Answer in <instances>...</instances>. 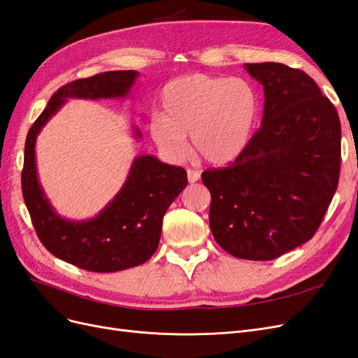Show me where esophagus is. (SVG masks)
Wrapping results in <instances>:
<instances>
[{
  "label": "esophagus",
  "instance_id": "1",
  "mask_svg": "<svg viewBox=\"0 0 358 358\" xmlns=\"http://www.w3.org/2000/svg\"><path fill=\"white\" fill-rule=\"evenodd\" d=\"M201 178V172L195 169H187V180L189 182H196Z\"/></svg>",
  "mask_w": 358,
  "mask_h": 358
}]
</instances>
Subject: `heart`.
<instances>
[{
	"mask_svg": "<svg viewBox=\"0 0 358 358\" xmlns=\"http://www.w3.org/2000/svg\"><path fill=\"white\" fill-rule=\"evenodd\" d=\"M257 87L241 76L192 73L172 79L162 93V117L151 121V138L171 160L187 156L190 135L196 155L214 165L238 159L249 147L259 118Z\"/></svg>",
	"mask_w": 358,
	"mask_h": 358,
	"instance_id": "heart-1",
	"label": "heart"
}]
</instances>
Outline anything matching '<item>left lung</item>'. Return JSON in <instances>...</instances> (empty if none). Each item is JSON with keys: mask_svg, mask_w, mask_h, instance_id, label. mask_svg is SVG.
Segmentation results:
<instances>
[{"mask_svg": "<svg viewBox=\"0 0 358 358\" xmlns=\"http://www.w3.org/2000/svg\"><path fill=\"white\" fill-rule=\"evenodd\" d=\"M264 88L261 127L243 155L206 171L210 228L232 257L268 261L309 241L339 182L341 121L303 70L244 64Z\"/></svg>", "mask_w": 358, "mask_h": 358, "instance_id": "1", "label": "left lung"}]
</instances>
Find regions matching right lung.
Returning a JSON list of instances; mask_svg holds the SVG:
<instances>
[{
  "label": "right lung",
  "mask_w": 358,
  "mask_h": 358,
  "mask_svg": "<svg viewBox=\"0 0 358 358\" xmlns=\"http://www.w3.org/2000/svg\"><path fill=\"white\" fill-rule=\"evenodd\" d=\"M138 76L135 70L105 71L61 87L27 135L22 192L37 236L54 257L83 270L114 273L147 262L159 248L163 216L187 186V173L151 155L138 156L124 185L103 210L85 220L66 219L57 213L40 185L36 141L67 99L130 97ZM134 136L142 139L136 126Z\"/></svg>",
  "instance_id": "1"
}]
</instances>
